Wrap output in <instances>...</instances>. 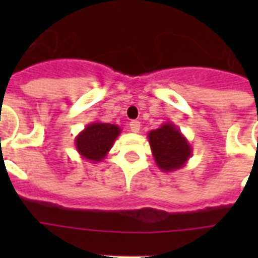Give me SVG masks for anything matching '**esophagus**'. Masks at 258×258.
<instances>
[{
    "mask_svg": "<svg viewBox=\"0 0 258 258\" xmlns=\"http://www.w3.org/2000/svg\"><path fill=\"white\" fill-rule=\"evenodd\" d=\"M130 128H131L133 133H139V130H141V121L133 120L130 123Z\"/></svg>",
    "mask_w": 258,
    "mask_h": 258,
    "instance_id": "esophagus-1",
    "label": "esophagus"
}]
</instances>
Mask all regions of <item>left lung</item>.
I'll return each instance as SVG.
<instances>
[{"label": "left lung", "instance_id": "8db88e82", "mask_svg": "<svg viewBox=\"0 0 258 258\" xmlns=\"http://www.w3.org/2000/svg\"><path fill=\"white\" fill-rule=\"evenodd\" d=\"M147 138L154 161L162 171L171 172L182 169L191 157V146L171 121L163 123L159 128L150 131Z\"/></svg>", "mask_w": 258, "mask_h": 258}]
</instances>
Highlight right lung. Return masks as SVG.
<instances>
[{
	"label": "right lung",
	"mask_w": 258,
	"mask_h": 258,
	"mask_svg": "<svg viewBox=\"0 0 258 258\" xmlns=\"http://www.w3.org/2000/svg\"><path fill=\"white\" fill-rule=\"evenodd\" d=\"M120 133L119 125L93 121L75 138V146L82 158L97 163L107 157Z\"/></svg>",
	"instance_id": "add662e5"
}]
</instances>
